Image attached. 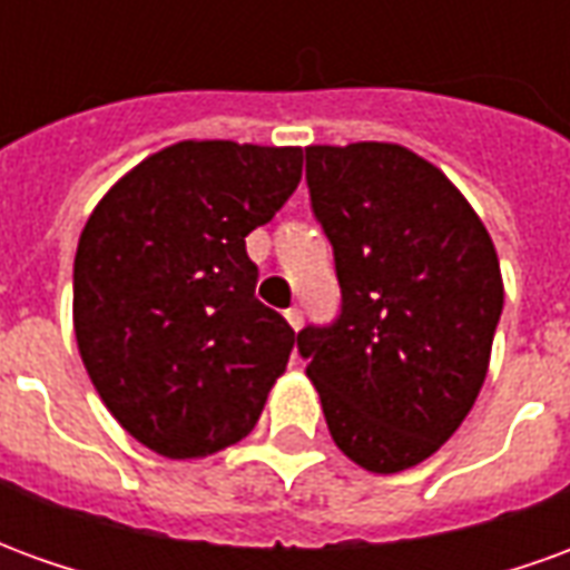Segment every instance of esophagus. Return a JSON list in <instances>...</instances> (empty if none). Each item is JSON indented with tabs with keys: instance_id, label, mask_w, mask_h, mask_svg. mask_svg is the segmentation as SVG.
Listing matches in <instances>:
<instances>
[{
	"instance_id": "34e87169",
	"label": "esophagus",
	"mask_w": 570,
	"mask_h": 570,
	"mask_svg": "<svg viewBox=\"0 0 570 570\" xmlns=\"http://www.w3.org/2000/svg\"><path fill=\"white\" fill-rule=\"evenodd\" d=\"M302 321H305V314H302V308H289L286 311V323L293 326V330H302Z\"/></svg>"
}]
</instances>
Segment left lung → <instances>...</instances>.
<instances>
[{
	"mask_svg": "<svg viewBox=\"0 0 570 570\" xmlns=\"http://www.w3.org/2000/svg\"><path fill=\"white\" fill-rule=\"evenodd\" d=\"M311 210L342 311L296 335L335 445L372 473L421 464L485 382L501 262L449 176L396 142L308 146Z\"/></svg>",
	"mask_w": 570,
	"mask_h": 570,
	"instance_id": "1",
	"label": "left lung"
}]
</instances>
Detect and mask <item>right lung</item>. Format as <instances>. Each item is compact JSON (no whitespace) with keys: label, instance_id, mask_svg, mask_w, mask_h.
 <instances>
[{"label":"right lung","instance_id":"1","mask_svg":"<svg viewBox=\"0 0 570 570\" xmlns=\"http://www.w3.org/2000/svg\"><path fill=\"white\" fill-rule=\"evenodd\" d=\"M298 179V146L183 140L121 176L85 223L72 268L81 363L151 452L204 458L256 428L296 333L256 298L244 237Z\"/></svg>","mask_w":570,"mask_h":570}]
</instances>
